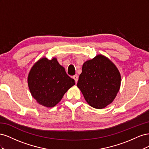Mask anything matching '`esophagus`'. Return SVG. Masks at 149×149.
Listing matches in <instances>:
<instances>
[{
  "instance_id": "esophagus-1",
  "label": "esophagus",
  "mask_w": 149,
  "mask_h": 149,
  "mask_svg": "<svg viewBox=\"0 0 149 149\" xmlns=\"http://www.w3.org/2000/svg\"><path fill=\"white\" fill-rule=\"evenodd\" d=\"M73 79H74L75 82L77 83L78 80V75H77V74H75L74 76H73Z\"/></svg>"
}]
</instances>
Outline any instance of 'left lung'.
<instances>
[{"label":"left lung","instance_id":"obj_1","mask_svg":"<svg viewBox=\"0 0 149 149\" xmlns=\"http://www.w3.org/2000/svg\"><path fill=\"white\" fill-rule=\"evenodd\" d=\"M118 69L102 55L86 61L83 65L77 86L91 107L102 109L114 101L120 86Z\"/></svg>","mask_w":149,"mask_h":149}]
</instances>
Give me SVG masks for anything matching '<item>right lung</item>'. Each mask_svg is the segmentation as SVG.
<instances>
[{
    "label": "right lung",
    "instance_id": "1",
    "mask_svg": "<svg viewBox=\"0 0 149 149\" xmlns=\"http://www.w3.org/2000/svg\"><path fill=\"white\" fill-rule=\"evenodd\" d=\"M74 84V80L66 74L56 58L40 59L31 68L28 76L31 96L40 104L47 107L56 106Z\"/></svg>",
    "mask_w": 149,
    "mask_h": 149
}]
</instances>
